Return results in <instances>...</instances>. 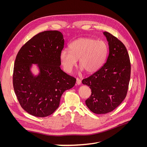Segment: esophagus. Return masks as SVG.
Segmentation results:
<instances>
[{
  "instance_id": "34e87169",
  "label": "esophagus",
  "mask_w": 147,
  "mask_h": 147,
  "mask_svg": "<svg viewBox=\"0 0 147 147\" xmlns=\"http://www.w3.org/2000/svg\"><path fill=\"white\" fill-rule=\"evenodd\" d=\"M81 83H82L81 80L80 79V78H77V84H78V85H80Z\"/></svg>"
}]
</instances>
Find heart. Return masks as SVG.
<instances>
[{"instance_id": "obj_1", "label": "heart", "mask_w": 147, "mask_h": 147, "mask_svg": "<svg viewBox=\"0 0 147 147\" xmlns=\"http://www.w3.org/2000/svg\"><path fill=\"white\" fill-rule=\"evenodd\" d=\"M69 50L64 49L59 54L61 64L67 72L72 70L78 60L81 70L94 73L103 65L108 55V47L104 42L90 38L75 40L70 43Z\"/></svg>"}]
</instances>
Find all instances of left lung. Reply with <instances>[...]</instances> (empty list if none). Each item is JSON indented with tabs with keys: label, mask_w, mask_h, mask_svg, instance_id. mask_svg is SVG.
Here are the masks:
<instances>
[{
	"label": "left lung",
	"mask_w": 147,
	"mask_h": 147,
	"mask_svg": "<svg viewBox=\"0 0 147 147\" xmlns=\"http://www.w3.org/2000/svg\"><path fill=\"white\" fill-rule=\"evenodd\" d=\"M103 34L108 42L109 53L106 63L82 83L91 90L86 105L92 112H112L125 99L131 77V64L124 44L107 32Z\"/></svg>",
	"instance_id": "obj_1"
}]
</instances>
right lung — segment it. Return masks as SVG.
I'll return each instance as SVG.
<instances>
[{
	"label": "right lung",
	"mask_w": 147,
	"mask_h": 147,
	"mask_svg": "<svg viewBox=\"0 0 147 147\" xmlns=\"http://www.w3.org/2000/svg\"><path fill=\"white\" fill-rule=\"evenodd\" d=\"M64 45L63 35L47 30L35 35L21 47L13 69V84L20 104L37 117L51 115L59 107L61 96L73 88L76 79L60 68L59 54ZM34 64L39 72H32Z\"/></svg>",
	"instance_id": "obj_1"
}]
</instances>
